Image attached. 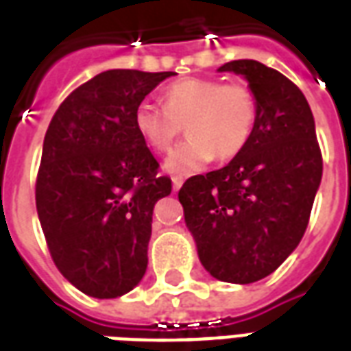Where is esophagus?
<instances>
[{
  "label": "esophagus",
  "instance_id": "34e87169",
  "mask_svg": "<svg viewBox=\"0 0 351 351\" xmlns=\"http://www.w3.org/2000/svg\"><path fill=\"white\" fill-rule=\"evenodd\" d=\"M182 184H184L182 178H180V176H175V178H173V190L178 191L180 188H182Z\"/></svg>",
  "mask_w": 351,
  "mask_h": 351
}]
</instances>
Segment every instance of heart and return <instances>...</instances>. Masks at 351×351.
I'll list each match as a JSON object with an SVG mask.
<instances>
[{"instance_id":"1","label":"heart","mask_w":351,"mask_h":351,"mask_svg":"<svg viewBox=\"0 0 351 351\" xmlns=\"http://www.w3.org/2000/svg\"><path fill=\"white\" fill-rule=\"evenodd\" d=\"M258 105L248 86L216 79L186 77L163 90V107L143 101L135 108V128L154 152H167L184 123L190 137L169 154L163 169L188 176L205 169L216 156L235 158L248 145Z\"/></svg>"}]
</instances>
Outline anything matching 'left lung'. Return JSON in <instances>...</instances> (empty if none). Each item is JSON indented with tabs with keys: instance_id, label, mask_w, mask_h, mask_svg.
Returning a JSON list of instances; mask_svg holds the SVG:
<instances>
[{
	"instance_id": "obj_1",
	"label": "left lung",
	"mask_w": 351,
	"mask_h": 351,
	"mask_svg": "<svg viewBox=\"0 0 351 351\" xmlns=\"http://www.w3.org/2000/svg\"><path fill=\"white\" fill-rule=\"evenodd\" d=\"M218 71L246 79L258 105L256 125L226 167L188 178L178 201L206 271L221 282L252 284L301 243L324 163L308 101L291 80L256 60Z\"/></svg>"
}]
</instances>
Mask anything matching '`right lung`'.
I'll use <instances>...</instances> for the list:
<instances>
[{"label": "right lung", "instance_id": "right-lung-1", "mask_svg": "<svg viewBox=\"0 0 351 351\" xmlns=\"http://www.w3.org/2000/svg\"><path fill=\"white\" fill-rule=\"evenodd\" d=\"M176 73L110 69L60 105L43 143L35 203L58 271L82 293L114 299L143 280L154 205L171 178L137 133L135 108Z\"/></svg>", "mask_w": 351, "mask_h": 351}]
</instances>
